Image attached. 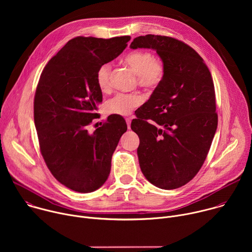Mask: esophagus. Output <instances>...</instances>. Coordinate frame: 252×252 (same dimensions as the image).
<instances>
[{
  "instance_id": "34e87169",
  "label": "esophagus",
  "mask_w": 252,
  "mask_h": 252,
  "mask_svg": "<svg viewBox=\"0 0 252 252\" xmlns=\"http://www.w3.org/2000/svg\"><path fill=\"white\" fill-rule=\"evenodd\" d=\"M126 125H127V128L130 129V122H131V119H130V118H126Z\"/></svg>"
}]
</instances>
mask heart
<instances>
[{"mask_svg":"<svg viewBox=\"0 0 252 252\" xmlns=\"http://www.w3.org/2000/svg\"><path fill=\"white\" fill-rule=\"evenodd\" d=\"M123 62L137 75V84L145 89H153L158 86L165 75L163 61L155 57L149 51H133L123 59ZM111 65L103 63L98 66L95 73V82L102 93L109 92ZM142 102V97L138 94H117L105 103L107 113L127 116L133 109Z\"/></svg>","mask_w":252,"mask_h":252,"instance_id":"heart-1","label":"heart"}]
</instances>
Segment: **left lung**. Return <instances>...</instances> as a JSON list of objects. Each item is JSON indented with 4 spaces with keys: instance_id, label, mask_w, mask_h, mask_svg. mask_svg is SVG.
<instances>
[{
    "instance_id": "1",
    "label": "left lung",
    "mask_w": 252,
    "mask_h": 252,
    "mask_svg": "<svg viewBox=\"0 0 252 252\" xmlns=\"http://www.w3.org/2000/svg\"><path fill=\"white\" fill-rule=\"evenodd\" d=\"M129 47L156 50L165 65L162 82L130 127L139 137L143 175L157 188L175 189L199 171L218 128L211 74L191 47L174 38L140 35Z\"/></svg>"
}]
</instances>
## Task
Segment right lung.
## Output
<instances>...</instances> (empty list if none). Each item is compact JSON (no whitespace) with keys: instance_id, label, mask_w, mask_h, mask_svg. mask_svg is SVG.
Masks as SVG:
<instances>
[{"instance_id":"right-lung-1","label":"right lung","mask_w":252,"mask_h":252,"mask_svg":"<svg viewBox=\"0 0 252 252\" xmlns=\"http://www.w3.org/2000/svg\"><path fill=\"white\" fill-rule=\"evenodd\" d=\"M129 35L69 40L43 69L33 99L40 151L58 182L78 192L99 189L111 172L112 157L127 126L110 116L93 133L102 94L95 82L99 65L120 56Z\"/></svg>"}]
</instances>
